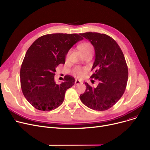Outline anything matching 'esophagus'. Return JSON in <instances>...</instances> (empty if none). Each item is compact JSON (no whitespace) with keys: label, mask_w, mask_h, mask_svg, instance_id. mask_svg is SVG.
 Masks as SVG:
<instances>
[{"label":"esophagus","mask_w":150,"mask_h":150,"mask_svg":"<svg viewBox=\"0 0 150 150\" xmlns=\"http://www.w3.org/2000/svg\"><path fill=\"white\" fill-rule=\"evenodd\" d=\"M80 83H81V82L79 80H76L75 81V84H76V85H78V84H80Z\"/></svg>","instance_id":"obj_1"}]
</instances>
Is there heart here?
<instances>
[{
  "mask_svg": "<svg viewBox=\"0 0 150 150\" xmlns=\"http://www.w3.org/2000/svg\"><path fill=\"white\" fill-rule=\"evenodd\" d=\"M78 47H79V50L80 51V52L82 54L86 53V52H87V51L93 50V47L92 46V45L88 42L82 43L80 44ZM68 54H69V53H68ZM84 71H85V69H82L80 67H76L74 69L73 73L75 75L77 76L78 77L81 78L83 76Z\"/></svg>",
  "mask_w": 150,
  "mask_h": 150,
  "instance_id": "heart-1",
  "label": "heart"
}]
</instances>
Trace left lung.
Wrapping results in <instances>:
<instances>
[{"label":"left lung","mask_w":150,"mask_h":150,"mask_svg":"<svg viewBox=\"0 0 150 150\" xmlns=\"http://www.w3.org/2000/svg\"><path fill=\"white\" fill-rule=\"evenodd\" d=\"M93 45L96 57L91 78L99 80L96 88L85 82V92L80 96L81 101L88 107L104 111L113 107L125 93L128 68L119 45L110 36L97 32L80 34Z\"/></svg>","instance_id":"obj_1"}]
</instances>
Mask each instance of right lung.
Wrapping results in <instances>:
<instances>
[{
	"mask_svg": "<svg viewBox=\"0 0 150 150\" xmlns=\"http://www.w3.org/2000/svg\"><path fill=\"white\" fill-rule=\"evenodd\" d=\"M83 38L77 34H52L38 38L28 50L20 70L23 93L37 110L50 111L62 103L74 78L66 75L60 84L54 81L56 69L65 64L69 50Z\"/></svg>",
	"mask_w": 150,
	"mask_h": 150,
	"instance_id": "right-lung-1",
	"label": "right lung"
}]
</instances>
